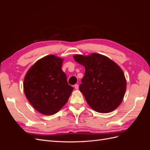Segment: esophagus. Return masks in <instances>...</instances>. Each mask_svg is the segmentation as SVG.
Listing matches in <instances>:
<instances>
[{"label": "esophagus", "mask_w": 150, "mask_h": 150, "mask_svg": "<svg viewBox=\"0 0 150 150\" xmlns=\"http://www.w3.org/2000/svg\"><path fill=\"white\" fill-rule=\"evenodd\" d=\"M74 88L76 89H79V85L78 84H76L74 85Z\"/></svg>", "instance_id": "obj_1"}]
</instances>
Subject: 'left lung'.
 <instances>
[{
    "label": "left lung",
    "mask_w": 150,
    "mask_h": 150,
    "mask_svg": "<svg viewBox=\"0 0 150 150\" xmlns=\"http://www.w3.org/2000/svg\"><path fill=\"white\" fill-rule=\"evenodd\" d=\"M74 60L85 67L79 90L94 111L110 112L120 106L125 96L126 81L123 72L108 57L96 53L75 55Z\"/></svg>",
    "instance_id": "obj_1"
}]
</instances>
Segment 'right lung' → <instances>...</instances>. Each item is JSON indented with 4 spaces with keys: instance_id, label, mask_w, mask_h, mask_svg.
<instances>
[{
    "instance_id": "right-lung-1",
    "label": "right lung",
    "mask_w": 150,
    "mask_h": 150,
    "mask_svg": "<svg viewBox=\"0 0 150 150\" xmlns=\"http://www.w3.org/2000/svg\"><path fill=\"white\" fill-rule=\"evenodd\" d=\"M62 59L54 55L36 62L27 72L24 90L36 110L46 115L56 114L67 103L73 88L61 67Z\"/></svg>"
}]
</instances>
